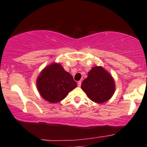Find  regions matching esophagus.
Segmentation results:
<instances>
[{"instance_id": "34e87169", "label": "esophagus", "mask_w": 147, "mask_h": 147, "mask_svg": "<svg viewBox=\"0 0 147 147\" xmlns=\"http://www.w3.org/2000/svg\"><path fill=\"white\" fill-rule=\"evenodd\" d=\"M81 84H82V82H81V81H79V82H78V83H77V86H78L79 87H80Z\"/></svg>"}]
</instances>
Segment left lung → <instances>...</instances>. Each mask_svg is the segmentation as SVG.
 I'll list each match as a JSON object with an SVG mask.
<instances>
[{
  "label": "left lung",
  "mask_w": 147,
  "mask_h": 147,
  "mask_svg": "<svg viewBox=\"0 0 147 147\" xmlns=\"http://www.w3.org/2000/svg\"><path fill=\"white\" fill-rule=\"evenodd\" d=\"M81 87L90 100L99 104L110 99L115 90L113 78L102 66H95L91 69Z\"/></svg>",
  "instance_id": "left-lung-1"
}]
</instances>
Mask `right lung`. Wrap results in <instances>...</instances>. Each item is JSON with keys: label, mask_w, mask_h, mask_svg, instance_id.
<instances>
[{"label": "right lung", "mask_w": 147, "mask_h": 147, "mask_svg": "<svg viewBox=\"0 0 147 147\" xmlns=\"http://www.w3.org/2000/svg\"><path fill=\"white\" fill-rule=\"evenodd\" d=\"M40 95L50 103H57L77 87V82L59 63H52L43 69L36 80Z\"/></svg>", "instance_id": "obj_1"}]
</instances>
